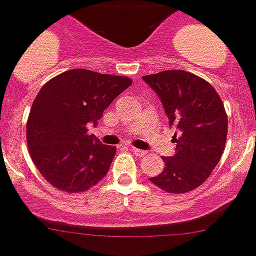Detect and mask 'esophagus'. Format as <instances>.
<instances>
[{
  "mask_svg": "<svg viewBox=\"0 0 256 256\" xmlns=\"http://www.w3.org/2000/svg\"><path fill=\"white\" fill-rule=\"evenodd\" d=\"M132 151L135 154V155H136V156H144V155L147 154L146 151H143V150H139V148H135V147H132Z\"/></svg>",
  "mask_w": 256,
  "mask_h": 256,
  "instance_id": "obj_1",
  "label": "esophagus"
}]
</instances>
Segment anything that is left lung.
Masks as SVG:
<instances>
[{
  "label": "left lung",
  "mask_w": 256,
  "mask_h": 256,
  "mask_svg": "<svg viewBox=\"0 0 256 256\" xmlns=\"http://www.w3.org/2000/svg\"><path fill=\"white\" fill-rule=\"evenodd\" d=\"M166 110L176 154L164 158L160 175L150 182L168 193H186L200 186L221 159L228 136V116L221 97L208 81L180 70L143 76Z\"/></svg>",
  "instance_id": "1"
}]
</instances>
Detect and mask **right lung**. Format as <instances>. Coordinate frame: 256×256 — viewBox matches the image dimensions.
Segmentation results:
<instances>
[{"label": "right lung", "mask_w": 256, "mask_h": 256, "mask_svg": "<svg viewBox=\"0 0 256 256\" xmlns=\"http://www.w3.org/2000/svg\"><path fill=\"white\" fill-rule=\"evenodd\" d=\"M126 76L70 70L47 81L26 124L30 156L47 182L68 193L85 192L102 180L117 147L88 134L113 100L132 85Z\"/></svg>", "instance_id": "1"}]
</instances>
